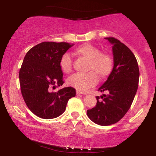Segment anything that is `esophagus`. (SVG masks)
Here are the masks:
<instances>
[{
    "label": "esophagus",
    "mask_w": 156,
    "mask_h": 156,
    "mask_svg": "<svg viewBox=\"0 0 156 156\" xmlns=\"http://www.w3.org/2000/svg\"><path fill=\"white\" fill-rule=\"evenodd\" d=\"M76 94H84V95L87 94V93L84 92V91H79V90L76 91Z\"/></svg>",
    "instance_id": "34e87169"
}]
</instances>
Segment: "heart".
<instances>
[{
	"instance_id": "heart-1",
	"label": "heart",
	"mask_w": 156,
	"mask_h": 156,
	"mask_svg": "<svg viewBox=\"0 0 156 156\" xmlns=\"http://www.w3.org/2000/svg\"><path fill=\"white\" fill-rule=\"evenodd\" d=\"M74 52L84 57L87 62V73H76L67 80V84L79 91H85L94 87L98 83V77L104 80L110 75L114 67V59L111 53L101 52L97 47L85 43L76 47ZM59 67L65 74H69L72 69V59L67 53L62 55L59 62Z\"/></svg>"
}]
</instances>
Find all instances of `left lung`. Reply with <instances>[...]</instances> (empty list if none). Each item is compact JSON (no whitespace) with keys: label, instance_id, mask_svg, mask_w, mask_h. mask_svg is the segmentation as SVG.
Segmentation results:
<instances>
[{"label":"left lung","instance_id":"1","mask_svg":"<svg viewBox=\"0 0 156 156\" xmlns=\"http://www.w3.org/2000/svg\"><path fill=\"white\" fill-rule=\"evenodd\" d=\"M105 39L113 44L114 68L98 91L108 94L101 96V99L97 97L96 106L87 110L89 118L100 126L114 124L125 116L135 97L139 81V68L131 50L114 37Z\"/></svg>","mask_w":156,"mask_h":156}]
</instances>
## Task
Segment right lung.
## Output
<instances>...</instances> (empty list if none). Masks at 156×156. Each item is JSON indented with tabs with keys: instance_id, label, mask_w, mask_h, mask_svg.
<instances>
[{
	"instance_id": "obj_1",
	"label": "right lung",
	"mask_w": 156,
	"mask_h": 156,
	"mask_svg": "<svg viewBox=\"0 0 156 156\" xmlns=\"http://www.w3.org/2000/svg\"><path fill=\"white\" fill-rule=\"evenodd\" d=\"M72 45L67 42H43L25 55L19 72L21 94L29 109L40 118L60 116L69 99L75 97L76 90L72 87L52 91L63 84L59 59Z\"/></svg>"
}]
</instances>
